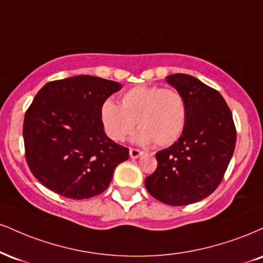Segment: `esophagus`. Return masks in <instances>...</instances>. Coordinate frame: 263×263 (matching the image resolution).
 <instances>
[{"label":"esophagus","instance_id":"1","mask_svg":"<svg viewBox=\"0 0 263 263\" xmlns=\"http://www.w3.org/2000/svg\"><path fill=\"white\" fill-rule=\"evenodd\" d=\"M142 154H143V151L137 149V148H129V157L134 158V159H137V158H140Z\"/></svg>","mask_w":263,"mask_h":263}]
</instances>
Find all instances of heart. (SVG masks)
<instances>
[{
    "instance_id": "heart-1",
    "label": "heart",
    "mask_w": 263,
    "mask_h": 263,
    "mask_svg": "<svg viewBox=\"0 0 263 263\" xmlns=\"http://www.w3.org/2000/svg\"><path fill=\"white\" fill-rule=\"evenodd\" d=\"M187 109L181 94L159 85H138L121 96V106L105 100L100 106V122L110 140H125L135 128V140L166 147L181 137L186 126Z\"/></svg>"
}]
</instances>
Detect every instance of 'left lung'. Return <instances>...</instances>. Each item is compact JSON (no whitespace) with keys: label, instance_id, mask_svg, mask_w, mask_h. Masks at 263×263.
Instances as JSON below:
<instances>
[{"label":"left lung","instance_id":"obj_1","mask_svg":"<svg viewBox=\"0 0 263 263\" xmlns=\"http://www.w3.org/2000/svg\"><path fill=\"white\" fill-rule=\"evenodd\" d=\"M186 103L183 134L156 154L158 166L144 180L145 189L158 201L186 205L216 191L232 159L236 128L232 111L220 93L192 76L166 77Z\"/></svg>","mask_w":263,"mask_h":263}]
</instances>
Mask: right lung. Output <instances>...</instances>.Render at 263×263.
<instances>
[{
    "label": "right lung",
    "mask_w": 263,
    "mask_h": 263,
    "mask_svg": "<svg viewBox=\"0 0 263 263\" xmlns=\"http://www.w3.org/2000/svg\"><path fill=\"white\" fill-rule=\"evenodd\" d=\"M121 84L94 76H76L44 85L25 111V159L47 189L72 200L105 191L128 148L110 140L100 106Z\"/></svg>",
    "instance_id": "1"
}]
</instances>
